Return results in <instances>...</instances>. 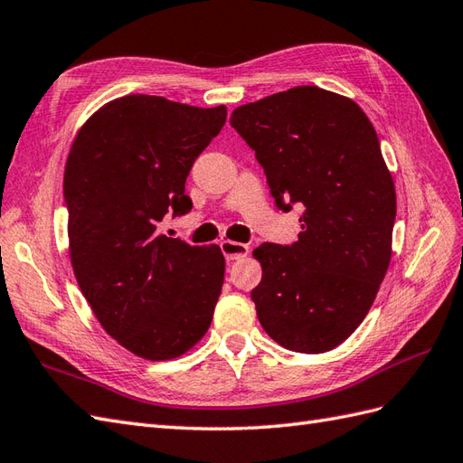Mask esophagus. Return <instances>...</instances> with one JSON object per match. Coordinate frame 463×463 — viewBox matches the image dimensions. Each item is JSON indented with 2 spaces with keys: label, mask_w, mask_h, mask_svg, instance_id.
<instances>
[{
  "label": "esophagus",
  "mask_w": 463,
  "mask_h": 463,
  "mask_svg": "<svg viewBox=\"0 0 463 463\" xmlns=\"http://www.w3.org/2000/svg\"><path fill=\"white\" fill-rule=\"evenodd\" d=\"M219 246H221L224 258H227V262H234V260H241L248 252H250V248H248V244L234 242V241H221Z\"/></svg>",
  "instance_id": "34e87169"
}]
</instances>
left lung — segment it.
I'll return each instance as SVG.
<instances>
[{
	"instance_id": "8db88e82",
	"label": "left lung",
	"mask_w": 463,
	"mask_h": 463,
	"mask_svg": "<svg viewBox=\"0 0 463 463\" xmlns=\"http://www.w3.org/2000/svg\"><path fill=\"white\" fill-rule=\"evenodd\" d=\"M231 125L278 209H305L298 242L254 250L258 321L288 350H333L365 318L391 262L397 197L375 128L358 103L317 86L241 105Z\"/></svg>"
}]
</instances>
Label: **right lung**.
<instances>
[{"instance_id": "1", "label": "right lung", "mask_w": 463, "mask_h": 463, "mask_svg": "<svg viewBox=\"0 0 463 463\" xmlns=\"http://www.w3.org/2000/svg\"><path fill=\"white\" fill-rule=\"evenodd\" d=\"M227 121L158 96H125L93 113L64 170L68 242L78 286L118 345L172 360L205 336L219 301L224 256L160 232L192 209L185 180Z\"/></svg>"}]
</instances>
